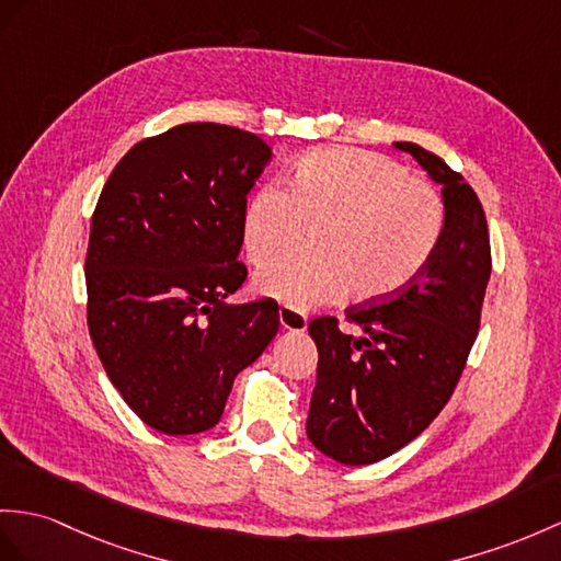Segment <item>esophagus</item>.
I'll return each instance as SVG.
<instances>
[{
  "label": "esophagus",
  "instance_id": "obj_1",
  "mask_svg": "<svg viewBox=\"0 0 561 561\" xmlns=\"http://www.w3.org/2000/svg\"><path fill=\"white\" fill-rule=\"evenodd\" d=\"M278 319H280V328H285V331H293V333L307 331V323H309V319L305 317L302 311L290 309L285 305L278 309Z\"/></svg>",
  "mask_w": 561,
  "mask_h": 561
}]
</instances>
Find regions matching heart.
I'll use <instances>...</instances> for the list:
<instances>
[{
	"mask_svg": "<svg viewBox=\"0 0 561 561\" xmlns=\"http://www.w3.org/2000/svg\"><path fill=\"white\" fill-rule=\"evenodd\" d=\"M288 190L266 185L244 204L242 240L254 266L280 262L305 230L313 259L256 273L254 290L290 309L333 299L383 302L412 283L438 250L445 202L400 161L354 147H323L295 161Z\"/></svg>",
	"mask_w": 561,
	"mask_h": 561,
	"instance_id": "obj_1",
	"label": "heart"
}]
</instances>
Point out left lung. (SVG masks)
I'll return each mask as SVG.
<instances>
[{"mask_svg":"<svg viewBox=\"0 0 561 561\" xmlns=\"http://www.w3.org/2000/svg\"><path fill=\"white\" fill-rule=\"evenodd\" d=\"M443 185L445 230L431 262L383 302L350 307L347 335L337 319L309 323L319 350L307 438L340 463L362 467L412 443L453 398L481 325L490 236L473 187L428 149L394 142Z\"/></svg>","mask_w":561,"mask_h":561,"instance_id":"8db88e82","label":"left lung"}]
</instances>
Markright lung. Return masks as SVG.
<instances>
[{
    "instance_id": "obj_1",
    "label": "right lung",
    "mask_w": 561,
    "mask_h": 561,
    "mask_svg": "<svg viewBox=\"0 0 561 561\" xmlns=\"http://www.w3.org/2000/svg\"><path fill=\"white\" fill-rule=\"evenodd\" d=\"M271 161L254 133L183 123L128 149L90 224L88 328L108 380L149 428L195 435L278 333V305H228L248 193Z\"/></svg>"
}]
</instances>
